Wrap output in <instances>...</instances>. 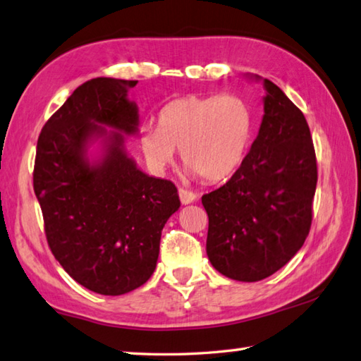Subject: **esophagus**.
I'll return each instance as SVG.
<instances>
[{"instance_id":"1","label":"esophagus","mask_w":361,"mask_h":361,"mask_svg":"<svg viewBox=\"0 0 361 361\" xmlns=\"http://www.w3.org/2000/svg\"><path fill=\"white\" fill-rule=\"evenodd\" d=\"M179 198H180V202H182V204H190V202L196 201V198H198V196H196V193L190 192V190L180 188V190H179Z\"/></svg>"}]
</instances>
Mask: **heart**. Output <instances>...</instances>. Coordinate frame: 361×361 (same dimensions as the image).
Returning a JSON list of instances; mask_svg holds the SVG:
<instances>
[{"instance_id": "1", "label": "heart", "mask_w": 361, "mask_h": 361, "mask_svg": "<svg viewBox=\"0 0 361 361\" xmlns=\"http://www.w3.org/2000/svg\"><path fill=\"white\" fill-rule=\"evenodd\" d=\"M159 127L140 133V147L154 169L173 163L180 149L183 165L207 182L235 173L253 135V111L239 94L185 96L159 111Z\"/></svg>"}]
</instances>
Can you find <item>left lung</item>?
Returning a JSON list of instances; mask_svg holds the SVG:
<instances>
[{
	"mask_svg": "<svg viewBox=\"0 0 361 361\" xmlns=\"http://www.w3.org/2000/svg\"><path fill=\"white\" fill-rule=\"evenodd\" d=\"M262 85L264 116L250 152L223 187L202 196L210 264L231 280L247 283L274 275L302 248L317 183L303 113L270 80Z\"/></svg>",
	"mask_w": 361,
	"mask_h": 361,
	"instance_id": "1",
	"label": "left lung"
}]
</instances>
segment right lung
I'll return each mask as SVG.
<instances>
[{
  "label": "right lung",
  "mask_w": 361,
  "mask_h": 361,
  "mask_svg": "<svg viewBox=\"0 0 361 361\" xmlns=\"http://www.w3.org/2000/svg\"><path fill=\"white\" fill-rule=\"evenodd\" d=\"M137 83L86 81L37 140L32 183L47 242L75 281L102 295L127 294L151 278L161 229L180 207L174 183L142 173L126 151L124 137L138 133V106L128 100Z\"/></svg>",
  "instance_id": "right-lung-1"
}]
</instances>
